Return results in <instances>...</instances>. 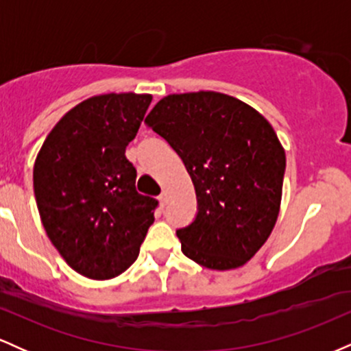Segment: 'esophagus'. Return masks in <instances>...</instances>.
Instances as JSON below:
<instances>
[{"mask_svg": "<svg viewBox=\"0 0 351 351\" xmlns=\"http://www.w3.org/2000/svg\"><path fill=\"white\" fill-rule=\"evenodd\" d=\"M168 198H170V196H168V193L167 191H162V195H160V203H162L163 206H165V204L168 203Z\"/></svg>", "mask_w": 351, "mask_h": 351, "instance_id": "34e87169", "label": "esophagus"}]
</instances>
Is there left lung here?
Segmentation results:
<instances>
[{"instance_id": "1", "label": "left lung", "mask_w": 351, "mask_h": 351, "mask_svg": "<svg viewBox=\"0 0 351 351\" xmlns=\"http://www.w3.org/2000/svg\"><path fill=\"white\" fill-rule=\"evenodd\" d=\"M145 122L178 153L195 184L198 213L176 229L184 256L216 271L247 263L279 216L285 153L271 123L217 92L168 95Z\"/></svg>"}]
</instances>
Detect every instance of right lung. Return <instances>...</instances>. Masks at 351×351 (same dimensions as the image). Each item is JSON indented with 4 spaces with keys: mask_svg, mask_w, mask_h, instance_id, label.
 <instances>
[{
    "mask_svg": "<svg viewBox=\"0 0 351 351\" xmlns=\"http://www.w3.org/2000/svg\"><path fill=\"white\" fill-rule=\"evenodd\" d=\"M148 94H106L67 112L34 163V196L51 243L74 271L106 280L138 257L158 199L140 195L125 156Z\"/></svg>",
    "mask_w": 351,
    "mask_h": 351,
    "instance_id": "1",
    "label": "right lung"
}]
</instances>
